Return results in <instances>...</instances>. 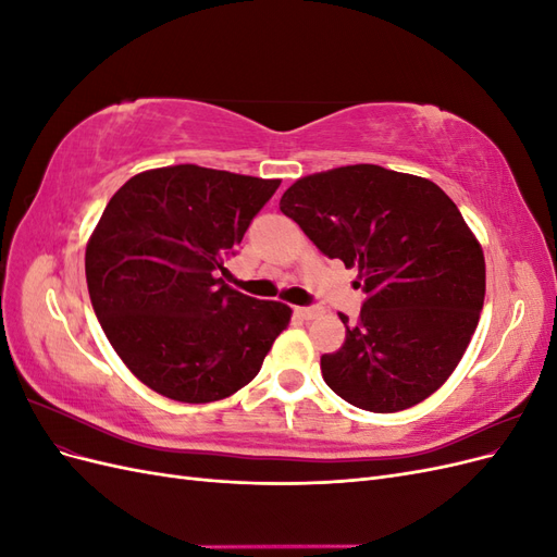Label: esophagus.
I'll return each instance as SVG.
<instances>
[{
    "instance_id": "34e87169",
    "label": "esophagus",
    "mask_w": 557,
    "mask_h": 557,
    "mask_svg": "<svg viewBox=\"0 0 557 557\" xmlns=\"http://www.w3.org/2000/svg\"><path fill=\"white\" fill-rule=\"evenodd\" d=\"M295 313L301 318V320H313L320 315V309L318 307H299L295 309Z\"/></svg>"
}]
</instances>
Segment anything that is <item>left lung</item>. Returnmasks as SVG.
I'll list each match as a JSON object with an SVG mask.
<instances>
[{"label":"left lung","instance_id":"8db88e82","mask_svg":"<svg viewBox=\"0 0 557 557\" xmlns=\"http://www.w3.org/2000/svg\"><path fill=\"white\" fill-rule=\"evenodd\" d=\"M281 211L346 269L364 293L344 346L320 372L348 404L395 413L448 381L474 334L485 260L474 232L440 185L379 164H348L297 178Z\"/></svg>","mask_w":557,"mask_h":557}]
</instances>
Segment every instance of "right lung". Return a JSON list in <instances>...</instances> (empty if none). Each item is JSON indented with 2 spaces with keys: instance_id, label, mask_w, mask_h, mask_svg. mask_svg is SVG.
<instances>
[{
  "instance_id": "right-lung-1",
  "label": "right lung",
  "mask_w": 557,
  "mask_h": 557,
  "mask_svg": "<svg viewBox=\"0 0 557 557\" xmlns=\"http://www.w3.org/2000/svg\"><path fill=\"white\" fill-rule=\"evenodd\" d=\"M278 185L172 164L132 176L109 199L86 246L88 293L117 358L150 391L209 404L258 376L293 309L215 272Z\"/></svg>"
}]
</instances>
